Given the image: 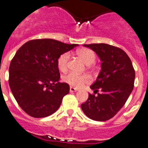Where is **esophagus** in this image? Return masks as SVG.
I'll use <instances>...</instances> for the list:
<instances>
[{"label": "esophagus", "instance_id": "esophagus-1", "mask_svg": "<svg viewBox=\"0 0 148 148\" xmlns=\"http://www.w3.org/2000/svg\"><path fill=\"white\" fill-rule=\"evenodd\" d=\"M77 90L76 88H74V87H72V86H71L70 87V91L71 92H76V91Z\"/></svg>", "mask_w": 148, "mask_h": 148}]
</instances>
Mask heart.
<instances>
[{
	"label": "heart",
	"mask_w": 148,
	"mask_h": 148,
	"mask_svg": "<svg viewBox=\"0 0 148 148\" xmlns=\"http://www.w3.org/2000/svg\"><path fill=\"white\" fill-rule=\"evenodd\" d=\"M77 55L86 64L90 65L96 60V55L92 50L88 49H80L77 50ZM70 61V55L64 52L58 56L57 59V66L61 71L64 72L68 70ZM63 80L71 86L81 88L85 84L90 82V78L86 74H77L74 72H70L63 77Z\"/></svg>",
	"instance_id": "obj_1"
}]
</instances>
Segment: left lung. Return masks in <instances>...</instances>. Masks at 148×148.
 Returning a JSON list of instances; mask_svg holds the SVG:
<instances>
[{"label":"left lung","instance_id":"8db88e82","mask_svg":"<svg viewBox=\"0 0 148 148\" xmlns=\"http://www.w3.org/2000/svg\"><path fill=\"white\" fill-rule=\"evenodd\" d=\"M99 56L101 71L90 86L94 93L81 104L86 116L95 121H107L123 107L134 88V73L132 61L122 49L105 43L84 45ZM101 91V93L98 91Z\"/></svg>","mask_w":148,"mask_h":148}]
</instances>
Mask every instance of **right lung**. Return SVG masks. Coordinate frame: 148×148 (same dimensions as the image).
<instances>
[{
	"label": "right lung",
	"mask_w": 148,
	"mask_h": 148,
	"mask_svg": "<svg viewBox=\"0 0 148 148\" xmlns=\"http://www.w3.org/2000/svg\"><path fill=\"white\" fill-rule=\"evenodd\" d=\"M51 39L26 42L16 52L9 68V85L21 109L34 118H43L58 110L70 91L60 83L57 59L77 46Z\"/></svg>",
	"instance_id": "1"
}]
</instances>
